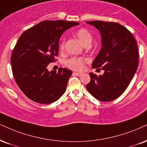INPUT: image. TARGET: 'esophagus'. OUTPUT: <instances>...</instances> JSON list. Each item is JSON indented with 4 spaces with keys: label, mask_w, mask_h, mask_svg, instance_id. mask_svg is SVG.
I'll return each instance as SVG.
<instances>
[{
    "label": "esophagus",
    "mask_w": 147,
    "mask_h": 147,
    "mask_svg": "<svg viewBox=\"0 0 147 147\" xmlns=\"http://www.w3.org/2000/svg\"><path fill=\"white\" fill-rule=\"evenodd\" d=\"M82 73H79V72H74V75L76 76H82Z\"/></svg>",
    "instance_id": "34e87169"
}]
</instances>
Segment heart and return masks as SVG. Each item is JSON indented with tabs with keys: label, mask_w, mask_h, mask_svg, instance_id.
Returning <instances> with one entry per match:
<instances>
[{
	"label": "heart",
	"mask_w": 147,
	"mask_h": 147,
	"mask_svg": "<svg viewBox=\"0 0 147 147\" xmlns=\"http://www.w3.org/2000/svg\"><path fill=\"white\" fill-rule=\"evenodd\" d=\"M74 35L79 39L80 41L85 46H88L91 43L93 40V35L89 30L86 28H81L76 30L74 32ZM65 39L63 38L60 44V49L63 50L65 48ZM86 62V59L83 58L78 57H72L67 60V65L69 67L76 71H81L84 67V63Z\"/></svg>",
	"instance_id": "heart-1"
}]
</instances>
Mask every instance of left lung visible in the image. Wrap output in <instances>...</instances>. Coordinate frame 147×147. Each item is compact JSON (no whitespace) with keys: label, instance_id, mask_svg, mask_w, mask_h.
Returning <instances> with one entry per match:
<instances>
[{"label":"left lung","instance_id":"left-lung-1","mask_svg":"<svg viewBox=\"0 0 147 147\" xmlns=\"http://www.w3.org/2000/svg\"><path fill=\"white\" fill-rule=\"evenodd\" d=\"M99 30L101 48L92 67H101L103 75L89 74L86 87L95 98L101 101L115 100L123 93L133 78L138 65L137 43L129 30L116 22H86Z\"/></svg>","mask_w":147,"mask_h":147}]
</instances>
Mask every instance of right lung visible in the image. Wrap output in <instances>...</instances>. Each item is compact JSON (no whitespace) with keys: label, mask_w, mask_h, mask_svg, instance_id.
Wrapping results in <instances>:
<instances>
[{"label":"right lung","mask_w":147,"mask_h":147,"mask_svg":"<svg viewBox=\"0 0 147 147\" xmlns=\"http://www.w3.org/2000/svg\"><path fill=\"white\" fill-rule=\"evenodd\" d=\"M78 22L43 21L22 34L12 52L11 64L18 86L28 98L43 104L57 101L65 93L72 71L66 68L49 71L56 61L60 38Z\"/></svg>","instance_id":"add662e5"}]
</instances>
